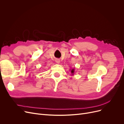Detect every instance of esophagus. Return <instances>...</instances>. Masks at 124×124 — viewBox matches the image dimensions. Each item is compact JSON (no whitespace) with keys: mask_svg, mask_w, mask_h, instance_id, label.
<instances>
[{"mask_svg":"<svg viewBox=\"0 0 124 124\" xmlns=\"http://www.w3.org/2000/svg\"><path fill=\"white\" fill-rule=\"evenodd\" d=\"M55 61H56V63H60V60H59V59H56Z\"/></svg>","mask_w":124,"mask_h":124,"instance_id":"esophagus-1","label":"esophagus"}]
</instances>
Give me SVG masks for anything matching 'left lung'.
Returning a JSON list of instances; mask_svg holds the SVG:
<instances>
[{
    "label": "left lung",
    "mask_w": 124,
    "mask_h": 124,
    "mask_svg": "<svg viewBox=\"0 0 124 124\" xmlns=\"http://www.w3.org/2000/svg\"><path fill=\"white\" fill-rule=\"evenodd\" d=\"M74 72V69H72V70H71V73H72V74H73V73Z\"/></svg>",
    "instance_id": "left-lung-1"
}]
</instances>
